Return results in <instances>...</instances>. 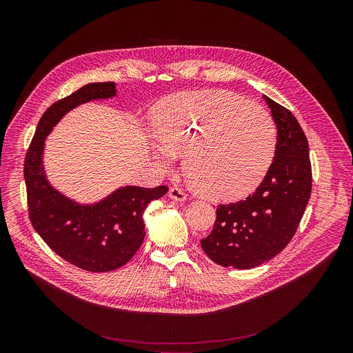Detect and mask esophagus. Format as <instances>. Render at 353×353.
<instances>
[{
    "instance_id": "esophagus-1",
    "label": "esophagus",
    "mask_w": 353,
    "mask_h": 353,
    "mask_svg": "<svg viewBox=\"0 0 353 353\" xmlns=\"http://www.w3.org/2000/svg\"><path fill=\"white\" fill-rule=\"evenodd\" d=\"M169 196H170L172 199H176V201H185V199H187V194H185L184 190L180 188V187H172V188L169 190Z\"/></svg>"
}]
</instances>
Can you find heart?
<instances>
[{"instance_id":"obj_1","label":"heart","mask_w":353,"mask_h":353,"mask_svg":"<svg viewBox=\"0 0 353 353\" xmlns=\"http://www.w3.org/2000/svg\"><path fill=\"white\" fill-rule=\"evenodd\" d=\"M162 145L157 157L172 168L185 155L190 177L212 199H236L265 177L276 148V125L261 105L229 90L190 92L169 99L155 114Z\"/></svg>"}]
</instances>
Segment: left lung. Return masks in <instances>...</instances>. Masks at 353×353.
Segmentation results:
<instances>
[{"mask_svg":"<svg viewBox=\"0 0 353 353\" xmlns=\"http://www.w3.org/2000/svg\"><path fill=\"white\" fill-rule=\"evenodd\" d=\"M276 124L274 162L257 190L216 208L201 247L222 267L250 270L274 259L294 236L312 194L309 142L290 110L264 96Z\"/></svg>","mask_w":353,"mask_h":353,"instance_id":"8db88e82","label":"left lung"}]
</instances>
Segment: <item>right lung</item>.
<instances>
[{"instance_id": "1", "label": "right lung", "mask_w": 353, "mask_h": 353, "mask_svg": "<svg viewBox=\"0 0 353 353\" xmlns=\"http://www.w3.org/2000/svg\"><path fill=\"white\" fill-rule=\"evenodd\" d=\"M116 94L114 82L88 83L50 106L41 116L25 158L23 176L30 222L56 254L90 272H109L127 264L145 237L143 211L168 185H127L93 205H79L48 184L43 170L44 139L74 108Z\"/></svg>"}]
</instances>
